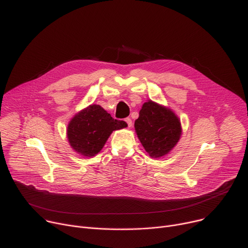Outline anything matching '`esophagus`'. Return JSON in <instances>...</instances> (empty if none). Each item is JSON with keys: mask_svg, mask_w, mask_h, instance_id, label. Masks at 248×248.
I'll return each mask as SVG.
<instances>
[{"mask_svg": "<svg viewBox=\"0 0 248 248\" xmlns=\"http://www.w3.org/2000/svg\"><path fill=\"white\" fill-rule=\"evenodd\" d=\"M124 122H125V124H126V125H127L128 127H131V126H132L133 122H132V120H131V119H129V117H126V119H124Z\"/></svg>", "mask_w": 248, "mask_h": 248, "instance_id": "1", "label": "esophagus"}]
</instances>
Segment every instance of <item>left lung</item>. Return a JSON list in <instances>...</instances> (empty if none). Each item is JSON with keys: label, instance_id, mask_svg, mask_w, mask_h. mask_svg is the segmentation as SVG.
<instances>
[{"label": "left lung", "instance_id": "8db88e82", "mask_svg": "<svg viewBox=\"0 0 248 248\" xmlns=\"http://www.w3.org/2000/svg\"><path fill=\"white\" fill-rule=\"evenodd\" d=\"M135 129L152 158H161L170 153L182 135L179 117L170 108L152 100L142 104Z\"/></svg>", "mask_w": 248, "mask_h": 248}]
</instances>
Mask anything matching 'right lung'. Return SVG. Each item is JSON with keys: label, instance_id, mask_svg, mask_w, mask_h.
<instances>
[{"label": "right lung", "instance_id": "1", "mask_svg": "<svg viewBox=\"0 0 248 248\" xmlns=\"http://www.w3.org/2000/svg\"><path fill=\"white\" fill-rule=\"evenodd\" d=\"M127 126L117 121L97 104H91L76 113L67 126V138L71 148L84 157H93L106 144L115 129Z\"/></svg>", "mask_w": 248, "mask_h": 248}]
</instances>
